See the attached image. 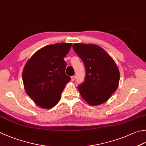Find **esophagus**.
<instances>
[{
    "label": "esophagus",
    "mask_w": 146,
    "mask_h": 146,
    "mask_svg": "<svg viewBox=\"0 0 146 146\" xmlns=\"http://www.w3.org/2000/svg\"><path fill=\"white\" fill-rule=\"evenodd\" d=\"M75 78H76V76H75V75H73V76H71V80H72V81H74V80H75Z\"/></svg>",
    "instance_id": "34e87169"
}]
</instances>
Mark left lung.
Here are the masks:
<instances>
[{"label": "left lung", "instance_id": "left-lung-1", "mask_svg": "<svg viewBox=\"0 0 146 146\" xmlns=\"http://www.w3.org/2000/svg\"><path fill=\"white\" fill-rule=\"evenodd\" d=\"M73 48L85 64V78L78 85L82 98L96 106L107 101L118 88L119 72L112 58L97 45L74 44Z\"/></svg>", "mask_w": 146, "mask_h": 146}]
</instances>
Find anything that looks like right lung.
I'll list each match as a JSON object with an SVG mask.
<instances>
[{"label":"right lung","mask_w":146,"mask_h":146,"mask_svg":"<svg viewBox=\"0 0 146 146\" xmlns=\"http://www.w3.org/2000/svg\"><path fill=\"white\" fill-rule=\"evenodd\" d=\"M72 44L48 45L38 50L26 63L23 81L26 92L34 102L44 109L58 104L66 84L71 77L66 75L64 58Z\"/></svg>","instance_id":"right-lung-1"}]
</instances>
